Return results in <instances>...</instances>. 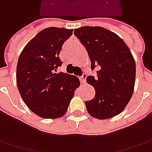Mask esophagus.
I'll return each instance as SVG.
<instances>
[{
  "label": "esophagus",
  "instance_id": "34e87169",
  "mask_svg": "<svg viewBox=\"0 0 152 152\" xmlns=\"http://www.w3.org/2000/svg\"><path fill=\"white\" fill-rule=\"evenodd\" d=\"M85 81H86V75L84 74L82 77H80V83L82 85H84V84H85Z\"/></svg>",
  "mask_w": 152,
  "mask_h": 152
}]
</instances>
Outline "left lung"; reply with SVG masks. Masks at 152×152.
Returning a JSON list of instances; mask_svg holds the SVG:
<instances>
[{"label":"left lung","instance_id":"left-lung-1","mask_svg":"<svg viewBox=\"0 0 152 152\" xmlns=\"http://www.w3.org/2000/svg\"><path fill=\"white\" fill-rule=\"evenodd\" d=\"M74 34L88 51L91 68L99 67L96 79H86L96 91L95 97L85 102L87 111L98 119L113 118L124 110L134 93L136 66L131 51L123 39L102 27H80Z\"/></svg>","mask_w":152,"mask_h":152}]
</instances>
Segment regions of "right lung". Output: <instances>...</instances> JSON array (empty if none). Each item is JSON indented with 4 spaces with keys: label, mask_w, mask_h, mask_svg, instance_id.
Returning <instances> with one entry per match:
<instances>
[{
    "label": "right lung",
    "mask_w": 152,
    "mask_h": 152,
    "mask_svg": "<svg viewBox=\"0 0 152 152\" xmlns=\"http://www.w3.org/2000/svg\"><path fill=\"white\" fill-rule=\"evenodd\" d=\"M73 29L50 27L39 32L23 49L17 65V85L23 101L43 118L64 116L75 90L80 85L74 75L56 73L63 43Z\"/></svg>",
    "instance_id": "right-lung-1"
}]
</instances>
